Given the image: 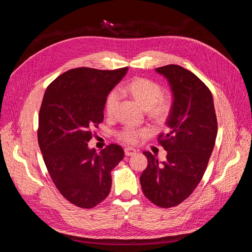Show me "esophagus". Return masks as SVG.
Returning <instances> with one entry per match:
<instances>
[{
    "mask_svg": "<svg viewBox=\"0 0 252 252\" xmlns=\"http://www.w3.org/2000/svg\"><path fill=\"white\" fill-rule=\"evenodd\" d=\"M136 152H138V150L132 148V147H126L125 148V155L127 157H131V156H134Z\"/></svg>",
    "mask_w": 252,
    "mask_h": 252,
    "instance_id": "esophagus-1",
    "label": "esophagus"
}]
</instances>
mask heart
Here are the masks:
<instances>
[{
    "instance_id": "heart-1",
    "label": "heart",
    "mask_w": 252,
    "mask_h": 252,
    "mask_svg": "<svg viewBox=\"0 0 252 252\" xmlns=\"http://www.w3.org/2000/svg\"><path fill=\"white\" fill-rule=\"evenodd\" d=\"M120 93H127L130 94L134 100L140 104L144 109L150 110L157 116L162 117L169 108V102L162 97L161 86L154 81L148 79H134L127 85L119 88ZM120 94L117 90H113L109 94L106 100V112L113 114L116 111L119 102ZM146 131L143 129L134 128L132 126H127L119 132V138L126 143L134 144L138 142Z\"/></svg>"
}]
</instances>
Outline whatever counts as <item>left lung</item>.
Returning a JSON list of instances; mask_svg holds the SVG:
<instances>
[{
    "instance_id": "obj_1",
    "label": "left lung",
    "mask_w": 252,
    "mask_h": 252,
    "mask_svg": "<svg viewBox=\"0 0 252 252\" xmlns=\"http://www.w3.org/2000/svg\"><path fill=\"white\" fill-rule=\"evenodd\" d=\"M156 71L167 80L172 94L168 129L158 136L167 156L159 162L144 151L148 165L140 182L149 201L168 208L186 200L202 180L215 147L218 122L210 90L195 74L179 65Z\"/></svg>"
}]
</instances>
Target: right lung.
Masks as SVG:
<instances>
[{"instance_id":"1","label":"right lung","mask_w":252,"mask_h":252,"mask_svg":"<svg viewBox=\"0 0 252 252\" xmlns=\"http://www.w3.org/2000/svg\"><path fill=\"white\" fill-rule=\"evenodd\" d=\"M128 68L97 70L75 68L47 87L39 113L37 141L45 165L66 200L93 208L111 188V170L124 158L120 145L101 152L88 147L93 129L104 119L107 96Z\"/></svg>"}]
</instances>
